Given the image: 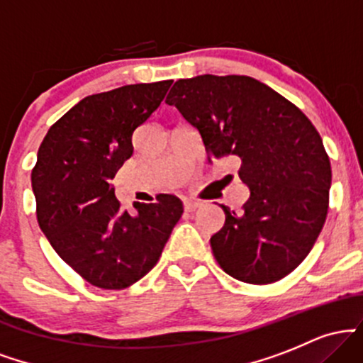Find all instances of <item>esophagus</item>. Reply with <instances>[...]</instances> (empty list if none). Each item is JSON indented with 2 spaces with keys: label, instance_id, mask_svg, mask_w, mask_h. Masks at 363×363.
Segmentation results:
<instances>
[{
  "label": "esophagus",
  "instance_id": "1",
  "mask_svg": "<svg viewBox=\"0 0 363 363\" xmlns=\"http://www.w3.org/2000/svg\"><path fill=\"white\" fill-rule=\"evenodd\" d=\"M201 206V203L199 201H194V199H186L184 201V210L186 211H194L196 208Z\"/></svg>",
  "mask_w": 363,
  "mask_h": 363
}]
</instances>
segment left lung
Segmentation results:
<instances>
[{"label":"left lung","mask_w":363,"mask_h":363,"mask_svg":"<svg viewBox=\"0 0 363 363\" xmlns=\"http://www.w3.org/2000/svg\"><path fill=\"white\" fill-rule=\"evenodd\" d=\"M205 143L208 160L230 157L249 196L210 239L235 280L266 285L294 272L326 222L331 164L318 129L278 91L251 77L201 74L167 95Z\"/></svg>","instance_id":"obj_1"}]
</instances>
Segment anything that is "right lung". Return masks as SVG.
<instances>
[{
    "label": "right lung",
    "mask_w": 363,
    "mask_h": 363,
    "mask_svg": "<svg viewBox=\"0 0 363 363\" xmlns=\"http://www.w3.org/2000/svg\"><path fill=\"white\" fill-rule=\"evenodd\" d=\"M172 80L89 95L49 128L37 152V222L52 249L90 285L121 290L143 278L182 215V201L121 208L112 179L133 155V135L157 111Z\"/></svg>",
    "instance_id": "1"
}]
</instances>
